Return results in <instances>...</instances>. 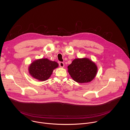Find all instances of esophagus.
Returning <instances> with one entry per match:
<instances>
[{
    "label": "esophagus",
    "instance_id": "1",
    "mask_svg": "<svg viewBox=\"0 0 130 130\" xmlns=\"http://www.w3.org/2000/svg\"><path fill=\"white\" fill-rule=\"evenodd\" d=\"M59 66L61 67V68H63V67H64V63L63 62H60L59 63Z\"/></svg>",
    "mask_w": 130,
    "mask_h": 130
}]
</instances>
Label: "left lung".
Instances as JSON below:
<instances>
[{
    "mask_svg": "<svg viewBox=\"0 0 130 130\" xmlns=\"http://www.w3.org/2000/svg\"><path fill=\"white\" fill-rule=\"evenodd\" d=\"M68 68L71 77L78 83L91 82L98 71L97 66L94 62L87 58L74 59Z\"/></svg>",
    "mask_w": 130,
    "mask_h": 130,
    "instance_id": "left-lung-1",
    "label": "left lung"
}]
</instances>
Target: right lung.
Masks as SVG:
<instances>
[{
    "label": "right lung",
    "instance_id": "obj_1",
    "mask_svg": "<svg viewBox=\"0 0 130 130\" xmlns=\"http://www.w3.org/2000/svg\"><path fill=\"white\" fill-rule=\"evenodd\" d=\"M58 64L55 61L47 58H41L33 61L29 66V74L34 78L40 81L47 80L53 73L54 70L57 68Z\"/></svg>",
    "mask_w": 130,
    "mask_h": 130
}]
</instances>
